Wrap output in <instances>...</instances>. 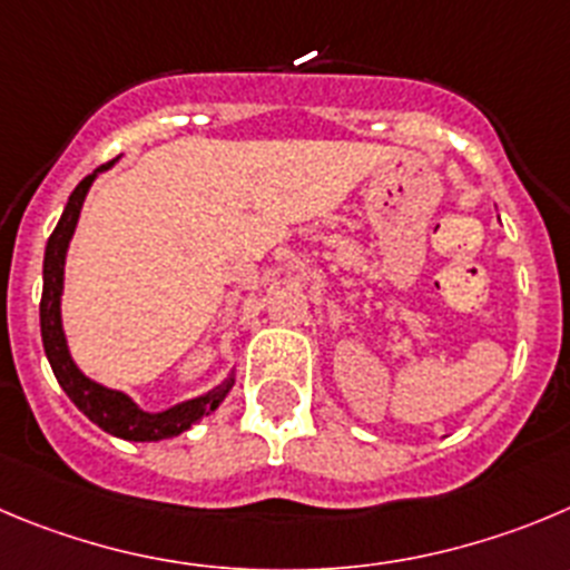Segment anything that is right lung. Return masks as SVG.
Instances as JSON below:
<instances>
[{
	"label": "right lung",
	"instance_id": "1",
	"mask_svg": "<svg viewBox=\"0 0 570 570\" xmlns=\"http://www.w3.org/2000/svg\"><path fill=\"white\" fill-rule=\"evenodd\" d=\"M111 163L100 165L98 171H106ZM98 171L83 177L78 188L69 194L67 207H63L61 219H58L56 230L47 238L45 249V289H41V340H45V354L52 365L58 385L63 387L78 411L98 424L106 433L117 435L126 441H159L171 439V435L185 433L194 422L202 416H210L216 407L222 405V399L230 393L233 376H227L222 385L207 391L205 396H196L183 405H174L163 413H146L131 402L126 393L109 391V387L98 385V382L87 380L72 363L67 351V340H63L61 328V289H63V258H67L69 238L76 233L78 216H81L83 196H87L89 185L98 177Z\"/></svg>",
	"mask_w": 570,
	"mask_h": 570
}]
</instances>
